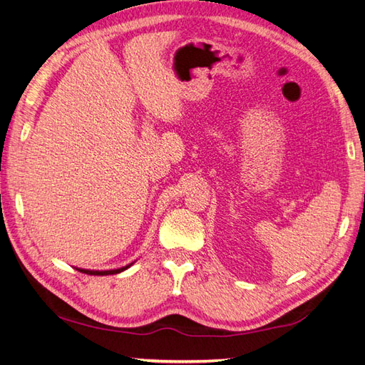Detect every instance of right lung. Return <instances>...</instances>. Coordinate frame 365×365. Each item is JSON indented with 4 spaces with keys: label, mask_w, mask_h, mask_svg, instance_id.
<instances>
[{
    "label": "right lung",
    "mask_w": 365,
    "mask_h": 365,
    "mask_svg": "<svg viewBox=\"0 0 365 365\" xmlns=\"http://www.w3.org/2000/svg\"><path fill=\"white\" fill-rule=\"evenodd\" d=\"M132 264H133V262H130V264H127L124 267L112 269V270H88V269H78V270H79V272H82V274H88V275H113V274L123 272V270H125V269H129Z\"/></svg>",
    "instance_id": "add662e5"
}]
</instances>
